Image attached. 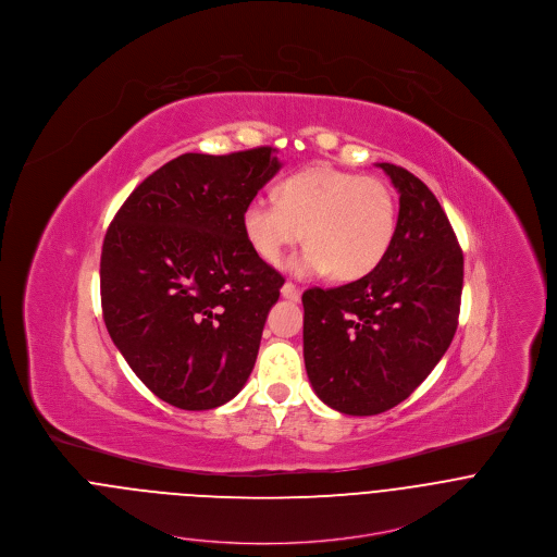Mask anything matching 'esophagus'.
<instances>
[{"label": "esophagus", "mask_w": 557, "mask_h": 557, "mask_svg": "<svg viewBox=\"0 0 557 557\" xmlns=\"http://www.w3.org/2000/svg\"><path fill=\"white\" fill-rule=\"evenodd\" d=\"M281 294H283V298H287V300H292V302H298V300H300V289H298L294 283H285L283 289H281Z\"/></svg>", "instance_id": "1"}]
</instances>
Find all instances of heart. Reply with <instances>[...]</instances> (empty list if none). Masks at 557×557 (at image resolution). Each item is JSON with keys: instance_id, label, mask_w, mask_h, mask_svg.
<instances>
[{"instance_id": "obj_1", "label": "heart", "mask_w": 557, "mask_h": 557, "mask_svg": "<svg viewBox=\"0 0 557 557\" xmlns=\"http://www.w3.org/2000/svg\"><path fill=\"white\" fill-rule=\"evenodd\" d=\"M397 197L380 177L334 166H309L276 188V201L252 197L242 232L252 252L278 265L302 238L309 246L292 261L296 274L358 281L388 255L397 234Z\"/></svg>"}]
</instances>
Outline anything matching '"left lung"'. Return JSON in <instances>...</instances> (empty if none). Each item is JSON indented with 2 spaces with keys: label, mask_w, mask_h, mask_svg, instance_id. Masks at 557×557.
Masks as SVG:
<instances>
[{
  "label": "left lung",
  "mask_w": 557,
  "mask_h": 557,
  "mask_svg": "<svg viewBox=\"0 0 557 557\" xmlns=\"http://www.w3.org/2000/svg\"><path fill=\"white\" fill-rule=\"evenodd\" d=\"M398 190L397 234L367 276L302 294L305 364L325 405L375 416L409 397L453 343L463 252L429 186L380 162Z\"/></svg>",
  "instance_id": "1"
}]
</instances>
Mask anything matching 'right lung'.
<instances>
[{
	"label": "right lung",
	"mask_w": 557,
	"mask_h": 557,
	"mask_svg": "<svg viewBox=\"0 0 557 557\" xmlns=\"http://www.w3.org/2000/svg\"><path fill=\"white\" fill-rule=\"evenodd\" d=\"M281 169L274 148L182 154L117 210L100 255L102 318L164 403L214 409L238 395L285 278L248 246L244 206Z\"/></svg>",
	"instance_id": "1"
}]
</instances>
